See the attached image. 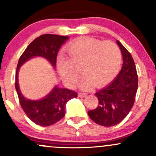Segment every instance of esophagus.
<instances>
[{
  "mask_svg": "<svg viewBox=\"0 0 156 156\" xmlns=\"http://www.w3.org/2000/svg\"><path fill=\"white\" fill-rule=\"evenodd\" d=\"M86 96H87V94H84V93H79V94H78V97H80V98L85 97Z\"/></svg>",
  "mask_w": 156,
  "mask_h": 156,
  "instance_id": "esophagus-1",
  "label": "esophagus"
}]
</instances>
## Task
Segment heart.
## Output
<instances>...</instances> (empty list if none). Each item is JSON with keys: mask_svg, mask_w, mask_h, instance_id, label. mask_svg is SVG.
Returning <instances> with one entry per match:
<instances>
[{"mask_svg": "<svg viewBox=\"0 0 156 156\" xmlns=\"http://www.w3.org/2000/svg\"><path fill=\"white\" fill-rule=\"evenodd\" d=\"M69 58L60 54L57 66L61 76L69 85L76 84L81 74L84 78L80 83L82 88L95 84L101 87L111 81L119 72L122 53L115 43L101 41L86 37L71 44L67 48Z\"/></svg>", "mask_w": 156, "mask_h": 156, "instance_id": "1", "label": "heart"}]
</instances>
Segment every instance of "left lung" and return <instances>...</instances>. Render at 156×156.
I'll return each instance as SVG.
<instances>
[{
  "instance_id": "obj_1",
  "label": "left lung",
  "mask_w": 156,
  "mask_h": 156,
  "mask_svg": "<svg viewBox=\"0 0 156 156\" xmlns=\"http://www.w3.org/2000/svg\"><path fill=\"white\" fill-rule=\"evenodd\" d=\"M116 42L123 57L122 69L109 84L96 93L98 107L87 112L91 120L104 127L118 125L128 115L138 87V76L132 56L119 41Z\"/></svg>"
}]
</instances>
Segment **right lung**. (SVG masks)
I'll list each match as a JSON object with an SVG mask.
<instances>
[{"mask_svg": "<svg viewBox=\"0 0 156 156\" xmlns=\"http://www.w3.org/2000/svg\"><path fill=\"white\" fill-rule=\"evenodd\" d=\"M68 39L67 36L42 34L30 44L19 59L15 81L19 100L26 115L37 125L48 127L59 122L65 115L67 102L71 99L76 98L78 94L72 90L55 86L48 95L41 100H29L23 95L20 89L19 70L25 62L36 56L45 58L53 68H56L58 51Z\"/></svg>", "mask_w": 156, "mask_h": 156, "instance_id": "right-lung-1", "label": "right lung"}]
</instances>
